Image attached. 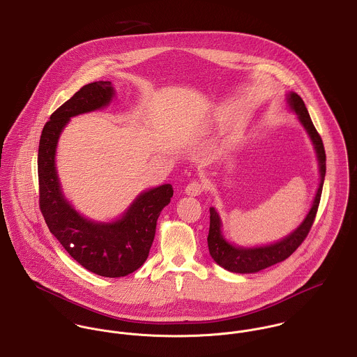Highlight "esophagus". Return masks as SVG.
<instances>
[{
    "instance_id": "1",
    "label": "esophagus",
    "mask_w": 357,
    "mask_h": 357,
    "mask_svg": "<svg viewBox=\"0 0 357 357\" xmlns=\"http://www.w3.org/2000/svg\"><path fill=\"white\" fill-rule=\"evenodd\" d=\"M202 192H203V186H202V183H199V182H192V183H189V185L185 188V195H188V196H190V197H196V196H199Z\"/></svg>"
}]
</instances>
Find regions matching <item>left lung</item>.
I'll return each mask as SVG.
<instances>
[{"instance_id": "left-lung-1", "label": "left lung", "mask_w": 357, "mask_h": 357, "mask_svg": "<svg viewBox=\"0 0 357 357\" xmlns=\"http://www.w3.org/2000/svg\"><path fill=\"white\" fill-rule=\"evenodd\" d=\"M285 102H287V107L296 114L298 121L301 123V126L303 127L310 142L313 144L317 164H319V175H320L319 186H317L314 199L312 202V207L303 218V220L283 238L271 244H264V245L244 247V245H238L229 241L222 231L223 225H222L220 215L214 207H211L210 208V231L207 237L210 255L220 268L231 273H241V275L257 273L272 265L283 262L305 240L317 213L323 183H324V176H326V151H324L323 141L310 120V116L307 113V109L302 98L298 93L291 91L285 93Z\"/></svg>"}]
</instances>
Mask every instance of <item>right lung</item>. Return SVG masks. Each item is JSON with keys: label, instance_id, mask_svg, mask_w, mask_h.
Wrapping results in <instances>:
<instances>
[{"label": "right lung", "instance_id": "1", "mask_svg": "<svg viewBox=\"0 0 357 357\" xmlns=\"http://www.w3.org/2000/svg\"><path fill=\"white\" fill-rule=\"evenodd\" d=\"M114 96L112 81L84 85L51 116L38 146L40 208L50 231L74 261L103 278H123L142 266L154 240L157 219L174 195L169 183L146 189L123 214L109 222L79 214L66 199L55 160L59 138L72 117L102 110Z\"/></svg>", "mask_w": 357, "mask_h": 357}]
</instances>
